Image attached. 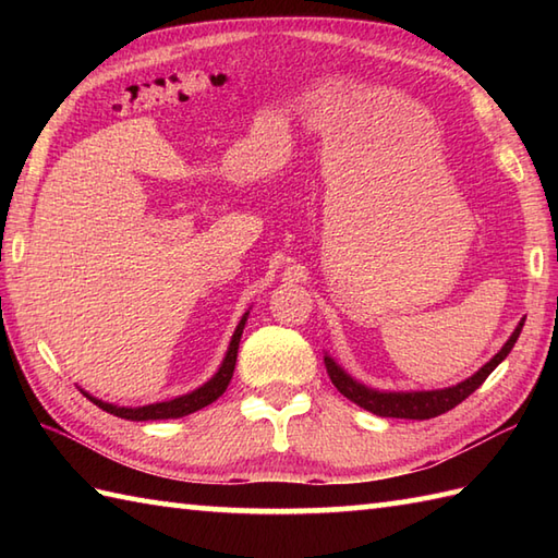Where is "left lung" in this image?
Listing matches in <instances>:
<instances>
[{"mask_svg": "<svg viewBox=\"0 0 558 558\" xmlns=\"http://www.w3.org/2000/svg\"><path fill=\"white\" fill-rule=\"evenodd\" d=\"M520 330H523V322H520V326L513 330V336L508 338L501 352H496L494 360L484 364L475 376H470L468 381H462L453 388H444V390H424V393H378V390L364 388L362 384L352 381V378L342 372L330 357H326V369H328L330 381H333V386L340 390L342 396L350 398L352 402H357L360 408L378 414V417L432 420V417H438V414H444L448 410H453L456 405H460L462 400L475 393V390L484 381H487V376L508 357V352L513 350Z\"/></svg>", "mask_w": 558, "mask_h": 558, "instance_id": "8db88e82", "label": "left lung"}]
</instances>
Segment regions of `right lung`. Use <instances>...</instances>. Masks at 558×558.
<instances>
[{
  "label": "right lung",
  "instance_id": "1",
  "mask_svg": "<svg viewBox=\"0 0 558 558\" xmlns=\"http://www.w3.org/2000/svg\"><path fill=\"white\" fill-rule=\"evenodd\" d=\"M244 322H246V314H244V318L240 322V326H236V330H234L232 342H230V350H228V354H225V362L220 366V372L213 376L208 384L196 388L194 393L182 396V398H174V400H168V402H156V405H144V408H117V405H110V402H102V400L90 398L88 393H86V398H90L105 412L114 414V417L136 420V422L184 417V414H192V412H196L201 408H206V405H210L213 400H218L225 393V388L230 386V378L234 374V362H236V348H240V338H242V330H244Z\"/></svg>",
  "mask_w": 558,
  "mask_h": 558
}]
</instances>
